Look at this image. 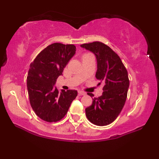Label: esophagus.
<instances>
[{"label": "esophagus", "mask_w": 159, "mask_h": 159, "mask_svg": "<svg viewBox=\"0 0 159 159\" xmlns=\"http://www.w3.org/2000/svg\"><path fill=\"white\" fill-rule=\"evenodd\" d=\"M78 95H79V96H84V95H86V93L83 92V91L81 90H78Z\"/></svg>", "instance_id": "obj_1"}]
</instances>
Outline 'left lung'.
Instances as JSON below:
<instances>
[{
	"instance_id": "1",
	"label": "left lung",
	"mask_w": 159,
	"mask_h": 159,
	"mask_svg": "<svg viewBox=\"0 0 159 159\" xmlns=\"http://www.w3.org/2000/svg\"><path fill=\"white\" fill-rule=\"evenodd\" d=\"M81 47L95 54L97 61L96 78L100 81L98 85L104 84L102 95L93 98L92 105L85 109L86 116L95 125H107L116 119L125 105L129 87L128 72L120 57L104 43L93 42Z\"/></svg>"
}]
</instances>
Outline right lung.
I'll use <instances>...</instances> for the list:
<instances>
[{
  "mask_svg": "<svg viewBox=\"0 0 159 159\" xmlns=\"http://www.w3.org/2000/svg\"><path fill=\"white\" fill-rule=\"evenodd\" d=\"M74 45L53 43L43 49L30 64L27 78L33 110L44 121L57 122L64 117L77 90H58L57 79L75 54Z\"/></svg>",
  "mask_w": 159,
  "mask_h": 159,
  "instance_id": "obj_1",
  "label": "right lung"
}]
</instances>
